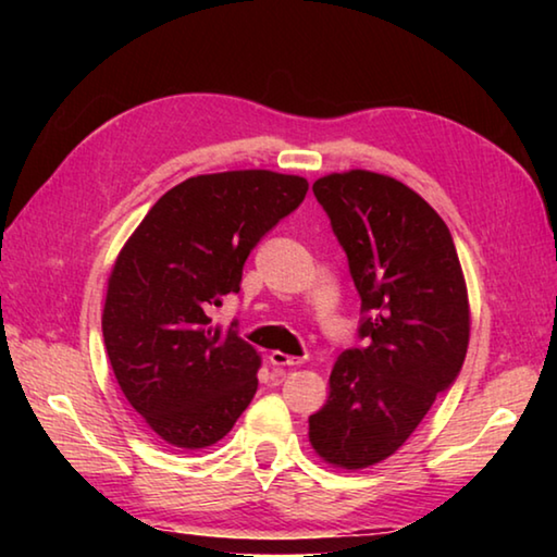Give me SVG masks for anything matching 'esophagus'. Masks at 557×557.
<instances>
[{
  "mask_svg": "<svg viewBox=\"0 0 557 557\" xmlns=\"http://www.w3.org/2000/svg\"><path fill=\"white\" fill-rule=\"evenodd\" d=\"M268 358H270L272 366H287V369H295V366L305 363V358H297V356H289V354H282V351H272Z\"/></svg>",
  "mask_w": 557,
  "mask_h": 557,
  "instance_id": "obj_1",
  "label": "esophagus"
}]
</instances>
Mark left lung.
I'll use <instances>...</instances> for the list:
<instances>
[{
	"label": "left lung",
	"instance_id": "left-lung-1",
	"mask_svg": "<svg viewBox=\"0 0 557 557\" xmlns=\"http://www.w3.org/2000/svg\"><path fill=\"white\" fill-rule=\"evenodd\" d=\"M361 295L366 348H348L329 375L309 442L326 465L366 469L405 445L461 371L469 297L449 228L410 186L369 169L317 178Z\"/></svg>",
	"mask_w": 557,
	"mask_h": 557
}]
</instances>
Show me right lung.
<instances>
[{
	"instance_id": "add662e5",
	"label": "right lung",
	"mask_w": 557,
	"mask_h": 557,
	"mask_svg": "<svg viewBox=\"0 0 557 557\" xmlns=\"http://www.w3.org/2000/svg\"><path fill=\"white\" fill-rule=\"evenodd\" d=\"M307 188L305 176L268 169L191 176L122 245L102 338L125 398L166 445H215L256 395L258 348L233 326H211L209 309L240 289L250 250Z\"/></svg>"
}]
</instances>
